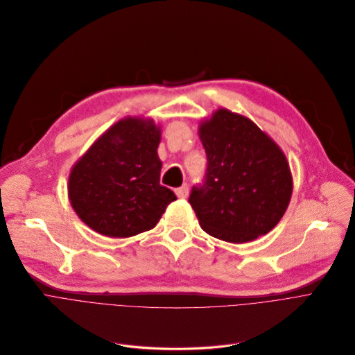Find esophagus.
<instances>
[{"instance_id": "1", "label": "esophagus", "mask_w": 355, "mask_h": 355, "mask_svg": "<svg viewBox=\"0 0 355 355\" xmlns=\"http://www.w3.org/2000/svg\"><path fill=\"white\" fill-rule=\"evenodd\" d=\"M175 196L178 198H187V196H188V187L184 184L180 188H175Z\"/></svg>"}]
</instances>
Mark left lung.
Returning <instances> with one entry per match:
<instances>
[{"mask_svg": "<svg viewBox=\"0 0 355 355\" xmlns=\"http://www.w3.org/2000/svg\"><path fill=\"white\" fill-rule=\"evenodd\" d=\"M207 154L202 184L188 202L201 228L228 243H248L271 231L293 193L286 155L248 118L218 110L200 127Z\"/></svg>", "mask_w": 355, "mask_h": 355, "instance_id": "8db88e82", "label": "left lung"}]
</instances>
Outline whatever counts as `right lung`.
<instances>
[{"instance_id":"add662e5","label":"right lung","mask_w":355,"mask_h":355,"mask_svg":"<svg viewBox=\"0 0 355 355\" xmlns=\"http://www.w3.org/2000/svg\"><path fill=\"white\" fill-rule=\"evenodd\" d=\"M159 128L125 118L100 137L74 165L69 201L78 217L107 237L124 239L155 227L175 194L159 184Z\"/></svg>"}]
</instances>
